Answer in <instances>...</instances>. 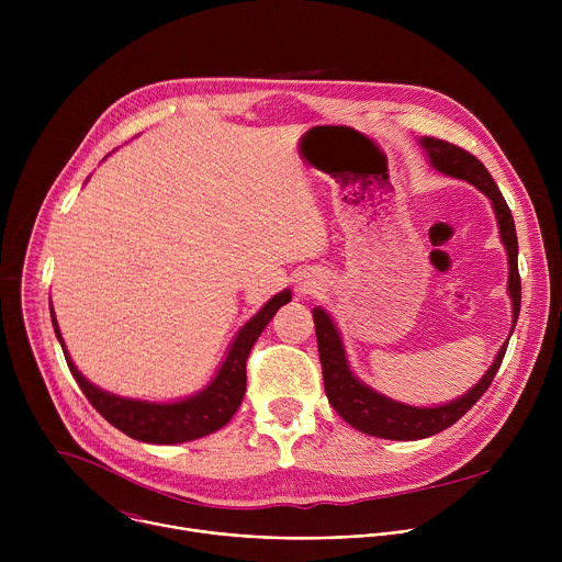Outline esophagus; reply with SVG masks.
Returning a JSON list of instances; mask_svg holds the SVG:
<instances>
[{
    "label": "esophagus",
    "instance_id": "34e87169",
    "mask_svg": "<svg viewBox=\"0 0 562 562\" xmlns=\"http://www.w3.org/2000/svg\"><path fill=\"white\" fill-rule=\"evenodd\" d=\"M295 289H297V293H311V291H315V280H311V276H304V278H300L297 280V284H295Z\"/></svg>",
    "mask_w": 562,
    "mask_h": 562
}]
</instances>
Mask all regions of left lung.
Instances as JSON below:
<instances>
[{"mask_svg":"<svg viewBox=\"0 0 562 562\" xmlns=\"http://www.w3.org/2000/svg\"><path fill=\"white\" fill-rule=\"evenodd\" d=\"M418 144L427 153L431 169H436L442 176L469 182L480 193L487 195L492 202V209H494L496 222H498L501 243L507 251V267H509L507 293H509L512 313H514L512 315V331H509V338H512L518 313H520L518 237H516L512 211H509L503 193L498 191L494 178L490 176V171L483 167V162H477L471 153L462 150L456 144L438 139V137H420ZM313 323H315V336H317L319 364H323L325 391H327L331 407L353 429L375 436V438H386V440H420V438L440 434L447 427H451L453 423H458L477 403L480 395L490 389L496 371L501 369L505 351H507V342H505L498 349V353H496L492 367L485 371V375L480 378L467 393H462L456 400H449V403H442V405L414 407V405L400 403V400H393V397L371 389L351 371L342 336L331 319V315L323 306L313 308Z\"/></svg>","mask_w":562,"mask_h":562,"instance_id":"left-lung-1","label":"left lung"}]
</instances>
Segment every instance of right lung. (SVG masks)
I'll use <instances>...</instances> for the list:
<instances>
[{
	"instance_id": "right-lung-1",
	"label": "right lung",
	"mask_w": 562,
	"mask_h": 562,
	"mask_svg": "<svg viewBox=\"0 0 562 562\" xmlns=\"http://www.w3.org/2000/svg\"><path fill=\"white\" fill-rule=\"evenodd\" d=\"M291 302V291L284 289L276 293L251 319L239 329L217 367L213 380L180 400H169V403H153V400H139V397H124L111 391L100 389L91 380H87L75 362L70 360V353L66 351L57 317L50 304V319L55 336L61 345L66 364L77 380L79 389L85 391L89 403L122 434L131 436L133 440L148 442V445H180L191 442L198 438H204L217 429H222L237 407L243 405V397L247 391V358L265 327L271 323V317L278 313L280 306Z\"/></svg>"
}]
</instances>
